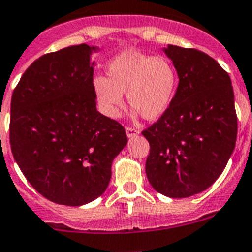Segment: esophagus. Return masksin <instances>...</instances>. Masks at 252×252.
<instances>
[{
    "mask_svg": "<svg viewBox=\"0 0 252 252\" xmlns=\"http://www.w3.org/2000/svg\"><path fill=\"white\" fill-rule=\"evenodd\" d=\"M126 136H128V138H134V136L138 135L139 130H136V129H134V128H130V126H126Z\"/></svg>",
    "mask_w": 252,
    "mask_h": 252,
    "instance_id": "esophagus-1",
    "label": "esophagus"
}]
</instances>
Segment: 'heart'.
<instances>
[{"label": "heart", "instance_id": "1", "mask_svg": "<svg viewBox=\"0 0 252 252\" xmlns=\"http://www.w3.org/2000/svg\"><path fill=\"white\" fill-rule=\"evenodd\" d=\"M177 84V71L167 58L126 50L111 61L107 79L94 77L92 89L99 108L109 118L121 116L126 94L129 108L154 121L168 109Z\"/></svg>", "mask_w": 252, "mask_h": 252}]
</instances>
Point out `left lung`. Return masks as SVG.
<instances>
[{"instance_id":"8db88e82","label":"left lung","mask_w":252,"mask_h":252,"mask_svg":"<svg viewBox=\"0 0 252 252\" xmlns=\"http://www.w3.org/2000/svg\"><path fill=\"white\" fill-rule=\"evenodd\" d=\"M178 75L167 111L144 130L150 144L145 171L155 191L187 198L206 191L225 168L236 143L238 118L228 72L196 49H162Z\"/></svg>"}]
</instances>
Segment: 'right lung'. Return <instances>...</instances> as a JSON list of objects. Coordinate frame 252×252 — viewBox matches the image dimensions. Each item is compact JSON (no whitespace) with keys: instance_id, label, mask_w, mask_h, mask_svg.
I'll list each match as a JSON object with an SVG mask.
<instances>
[{"instance_id":"right-lung-1","label":"right lung","mask_w":252,"mask_h":252,"mask_svg":"<svg viewBox=\"0 0 252 252\" xmlns=\"http://www.w3.org/2000/svg\"><path fill=\"white\" fill-rule=\"evenodd\" d=\"M98 50L81 44L40 56L12 94L13 158L54 203L79 207L102 196L128 143L123 126L96 108L91 56Z\"/></svg>"}]
</instances>
